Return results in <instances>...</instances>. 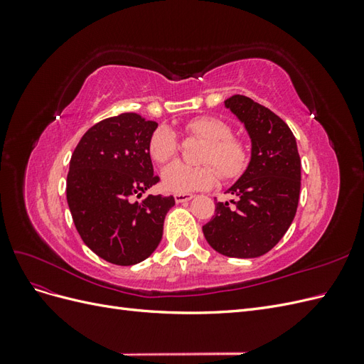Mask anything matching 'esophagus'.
Returning a JSON list of instances; mask_svg holds the SVG:
<instances>
[{
	"label": "esophagus",
	"mask_w": 364,
	"mask_h": 364,
	"mask_svg": "<svg viewBox=\"0 0 364 364\" xmlns=\"http://www.w3.org/2000/svg\"><path fill=\"white\" fill-rule=\"evenodd\" d=\"M193 197L194 196L190 193H178V194H174V200H176V203H185V202H190Z\"/></svg>",
	"instance_id": "obj_1"
}]
</instances>
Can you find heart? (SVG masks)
I'll use <instances>...</instances> for the list:
<instances>
[{
	"label": "heart",
	"instance_id": "heart-1",
	"mask_svg": "<svg viewBox=\"0 0 364 364\" xmlns=\"http://www.w3.org/2000/svg\"><path fill=\"white\" fill-rule=\"evenodd\" d=\"M185 132L205 141L199 153L203 164L188 165L171 162L161 173L162 186L170 193H190L208 190L217 182L218 173L225 179H235L247 167L249 150L246 142L232 136V130L226 121L215 117H197L185 124ZM179 141L167 126H159L149 141V151L153 161L164 164L176 156ZM219 171L217 172L215 168Z\"/></svg>",
	"mask_w": 364,
	"mask_h": 364
}]
</instances>
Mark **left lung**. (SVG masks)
<instances>
[{
	"mask_svg": "<svg viewBox=\"0 0 364 364\" xmlns=\"http://www.w3.org/2000/svg\"><path fill=\"white\" fill-rule=\"evenodd\" d=\"M225 106L245 124L250 161L226 193L235 200L217 202L202 228L215 252L230 258H257L278 245L296 215L301 191V158L290 127L266 106L232 95Z\"/></svg>",
	"mask_w": 364,
	"mask_h": 364,
	"instance_id": "8db88e82",
	"label": "left lung"
}]
</instances>
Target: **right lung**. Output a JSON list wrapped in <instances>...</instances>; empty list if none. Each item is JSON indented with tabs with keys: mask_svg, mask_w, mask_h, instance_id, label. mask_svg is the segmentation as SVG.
<instances>
[{
	"mask_svg": "<svg viewBox=\"0 0 364 364\" xmlns=\"http://www.w3.org/2000/svg\"><path fill=\"white\" fill-rule=\"evenodd\" d=\"M158 123L121 114L92 126L77 144L67 178V200L77 232L98 257L134 266L161 243L174 197L147 196L159 182L149 141Z\"/></svg>",
	"mask_w": 364,
	"mask_h": 364,
	"instance_id": "right-lung-1",
	"label": "right lung"
}]
</instances>
